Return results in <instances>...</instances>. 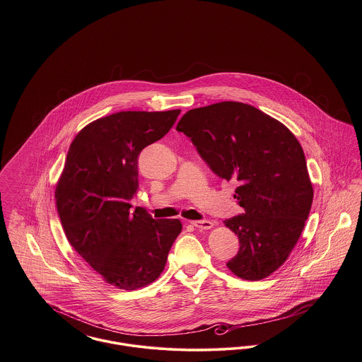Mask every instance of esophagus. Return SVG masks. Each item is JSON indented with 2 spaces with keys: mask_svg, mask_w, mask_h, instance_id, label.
<instances>
[{
  "mask_svg": "<svg viewBox=\"0 0 362 362\" xmlns=\"http://www.w3.org/2000/svg\"><path fill=\"white\" fill-rule=\"evenodd\" d=\"M191 224L194 225L198 229H210L213 228V223L209 220H201V221H191Z\"/></svg>",
  "mask_w": 362,
  "mask_h": 362,
  "instance_id": "34e87169",
  "label": "esophagus"
}]
</instances>
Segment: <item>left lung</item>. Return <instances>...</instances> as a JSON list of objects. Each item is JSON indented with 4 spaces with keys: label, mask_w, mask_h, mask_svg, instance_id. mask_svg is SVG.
Returning <instances> with one entry per match:
<instances>
[{
    "label": "left lung",
    "mask_w": 362,
    "mask_h": 362,
    "mask_svg": "<svg viewBox=\"0 0 362 362\" xmlns=\"http://www.w3.org/2000/svg\"><path fill=\"white\" fill-rule=\"evenodd\" d=\"M176 130L218 177L238 183L233 197L244 213L224 223L240 248L228 269L250 281L270 276L292 252L312 206L300 142L281 122L239 102L189 110Z\"/></svg>",
    "instance_id": "8db88e82"
}]
</instances>
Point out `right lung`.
Returning a JSON list of instances; mask_svg holds the SVG:
<instances>
[{
    "mask_svg": "<svg viewBox=\"0 0 362 362\" xmlns=\"http://www.w3.org/2000/svg\"><path fill=\"white\" fill-rule=\"evenodd\" d=\"M180 110L121 111L89 123L70 145L55 189L57 209L71 247L105 282L136 291L163 273L177 218L130 211L137 194L138 156L164 137Z\"/></svg>",
    "mask_w": 362,
    "mask_h": 362,
    "instance_id": "1",
    "label": "right lung"
}]
</instances>
